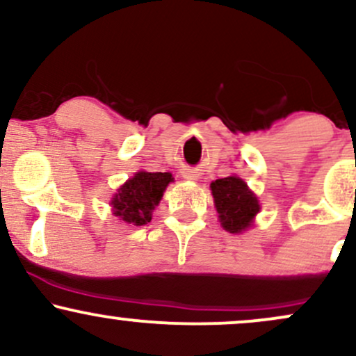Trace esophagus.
I'll use <instances>...</instances> for the list:
<instances>
[{"label":"esophagus","mask_w":356,"mask_h":356,"mask_svg":"<svg viewBox=\"0 0 356 356\" xmlns=\"http://www.w3.org/2000/svg\"><path fill=\"white\" fill-rule=\"evenodd\" d=\"M182 175L187 181H197V172H194V170H184Z\"/></svg>","instance_id":"1"}]
</instances>
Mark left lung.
Instances as JSON below:
<instances>
[{
  "instance_id": "8db88e82",
  "label": "left lung",
  "mask_w": 356,
  "mask_h": 356,
  "mask_svg": "<svg viewBox=\"0 0 356 356\" xmlns=\"http://www.w3.org/2000/svg\"><path fill=\"white\" fill-rule=\"evenodd\" d=\"M211 191L219 222L224 229L238 234L252 226L261 206L256 194L243 179L238 175L218 179L211 184Z\"/></svg>"
}]
</instances>
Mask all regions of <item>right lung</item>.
<instances>
[{
	"mask_svg": "<svg viewBox=\"0 0 356 356\" xmlns=\"http://www.w3.org/2000/svg\"><path fill=\"white\" fill-rule=\"evenodd\" d=\"M174 181L170 172H145L140 170L130 177L112 197L113 216L132 226H145L152 219L164 191Z\"/></svg>",
	"mask_w": 356,
	"mask_h": 356,
	"instance_id": "obj_1",
	"label": "right lung"
}]
</instances>
